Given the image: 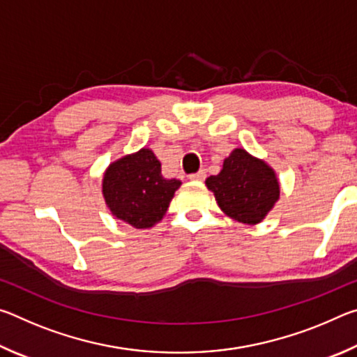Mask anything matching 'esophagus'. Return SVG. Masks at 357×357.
<instances>
[{"label":"esophagus","mask_w":357,"mask_h":357,"mask_svg":"<svg viewBox=\"0 0 357 357\" xmlns=\"http://www.w3.org/2000/svg\"><path fill=\"white\" fill-rule=\"evenodd\" d=\"M189 178H190L192 181H203L204 178H206V172L200 170V172H197V173H192Z\"/></svg>","instance_id":"1"}]
</instances>
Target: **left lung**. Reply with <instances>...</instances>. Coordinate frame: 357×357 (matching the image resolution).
<instances>
[{
  "mask_svg": "<svg viewBox=\"0 0 357 357\" xmlns=\"http://www.w3.org/2000/svg\"><path fill=\"white\" fill-rule=\"evenodd\" d=\"M206 185L223 213L247 225L261 222L280 195L273 168L241 148L223 160L222 172L209 176Z\"/></svg>",
  "mask_w": 357,
  "mask_h": 357,
  "instance_id": "obj_1",
  "label": "left lung"
}]
</instances>
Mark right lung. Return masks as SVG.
<instances>
[{"mask_svg": "<svg viewBox=\"0 0 357 357\" xmlns=\"http://www.w3.org/2000/svg\"><path fill=\"white\" fill-rule=\"evenodd\" d=\"M178 179L162 176L160 162L151 149H140L108 167L102 184L112 214L135 228H149L165 215Z\"/></svg>", "mask_w": 357, "mask_h": 357, "instance_id": "right-lung-1", "label": "right lung"}]
</instances>
